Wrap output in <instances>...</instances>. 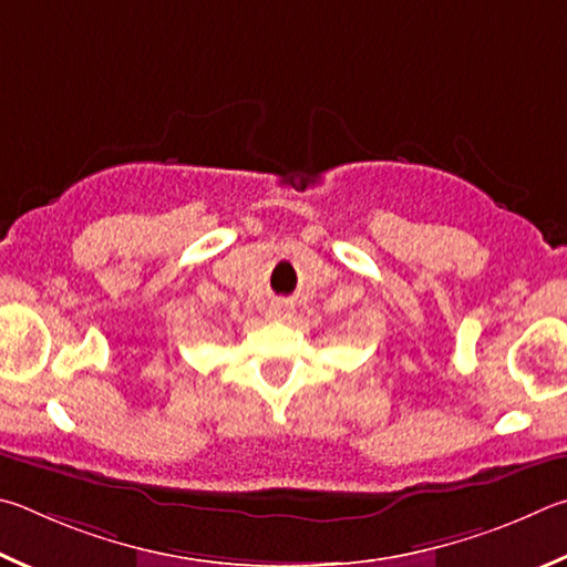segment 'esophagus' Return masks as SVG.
<instances>
[{"label":"esophagus","mask_w":567,"mask_h":567,"mask_svg":"<svg viewBox=\"0 0 567 567\" xmlns=\"http://www.w3.org/2000/svg\"><path fill=\"white\" fill-rule=\"evenodd\" d=\"M268 313H271V316H274V319H286V316H289V313H291V309H289V306H286V303H281V301H276V303L271 306V309H268Z\"/></svg>","instance_id":"1"}]
</instances>
